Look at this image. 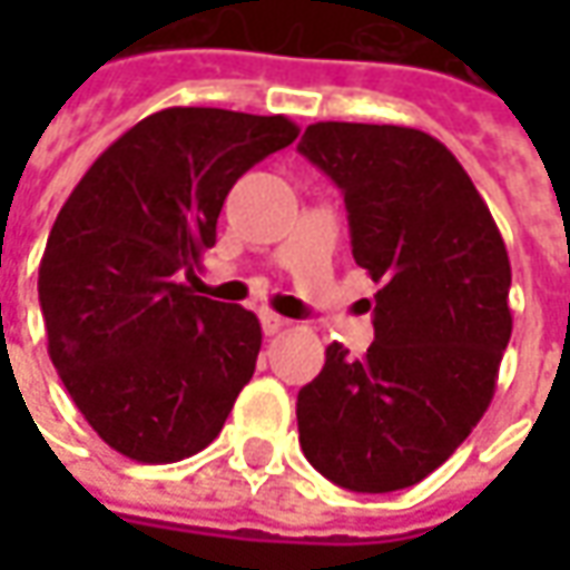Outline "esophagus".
Segmentation results:
<instances>
[{
  "mask_svg": "<svg viewBox=\"0 0 570 570\" xmlns=\"http://www.w3.org/2000/svg\"><path fill=\"white\" fill-rule=\"evenodd\" d=\"M259 323H263V333L266 336H275V333H282V330H288L292 323L285 317H278V314H273V311H263L259 314Z\"/></svg>",
  "mask_w": 570,
  "mask_h": 570,
  "instance_id": "obj_1",
  "label": "esophagus"
}]
</instances>
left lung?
I'll return each mask as SVG.
<instances>
[{
  "mask_svg": "<svg viewBox=\"0 0 570 570\" xmlns=\"http://www.w3.org/2000/svg\"><path fill=\"white\" fill-rule=\"evenodd\" d=\"M297 151L345 196L352 256L381 285L374 342L326 348L297 393V441L348 492L422 482L492 403L511 340V259L448 145L422 129L314 122Z\"/></svg>",
  "mask_w": 570,
  "mask_h": 570,
  "instance_id": "left-lung-1",
  "label": "left lung"
}]
</instances>
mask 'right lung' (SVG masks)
Segmentation results:
<instances>
[{"label":"right lung","mask_w":570,"mask_h":570,"mask_svg":"<svg viewBox=\"0 0 570 570\" xmlns=\"http://www.w3.org/2000/svg\"><path fill=\"white\" fill-rule=\"evenodd\" d=\"M297 139L288 117L167 107L126 129L56 215L37 273L50 362L104 444L136 463L208 448L263 345L253 311L196 295L225 196Z\"/></svg>","instance_id":"right-lung-1"}]
</instances>
